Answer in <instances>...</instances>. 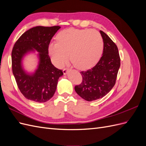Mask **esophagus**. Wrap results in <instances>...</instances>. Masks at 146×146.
<instances>
[{
    "instance_id": "obj_1",
    "label": "esophagus",
    "mask_w": 146,
    "mask_h": 146,
    "mask_svg": "<svg viewBox=\"0 0 146 146\" xmlns=\"http://www.w3.org/2000/svg\"><path fill=\"white\" fill-rule=\"evenodd\" d=\"M68 70H69L68 69H64L63 70V72L64 75L67 74L68 72Z\"/></svg>"
}]
</instances>
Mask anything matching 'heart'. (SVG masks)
Wrapping results in <instances>:
<instances>
[{
	"mask_svg": "<svg viewBox=\"0 0 146 146\" xmlns=\"http://www.w3.org/2000/svg\"><path fill=\"white\" fill-rule=\"evenodd\" d=\"M56 38L57 42L48 44V53L58 68L66 63L69 55L76 68L86 69L98 63L102 54L103 39L95 30L69 29L61 31Z\"/></svg>",
	"mask_w": 146,
	"mask_h": 146,
	"instance_id": "obj_1",
	"label": "heart"
}]
</instances>
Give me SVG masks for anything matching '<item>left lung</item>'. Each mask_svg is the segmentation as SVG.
<instances>
[{
	"instance_id": "1",
	"label": "left lung",
	"mask_w": 146,
	"mask_h": 146,
	"mask_svg": "<svg viewBox=\"0 0 146 146\" xmlns=\"http://www.w3.org/2000/svg\"><path fill=\"white\" fill-rule=\"evenodd\" d=\"M100 33L104 41L102 56L94 67L80 72L82 82L75 86L77 93L87 101L102 98L111 90L121 65L117 46L105 33Z\"/></svg>"
}]
</instances>
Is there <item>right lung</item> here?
<instances>
[{"label": "right lung", "mask_w": 146, "mask_h": 146, "mask_svg": "<svg viewBox=\"0 0 146 146\" xmlns=\"http://www.w3.org/2000/svg\"><path fill=\"white\" fill-rule=\"evenodd\" d=\"M60 28L33 27L22 35L15 44L11 53L12 70L17 86L26 99L43 103L55 94L58 78L63 73L52 64L48 46ZM35 51L38 52L37 68L34 72L29 73L23 68V60L26 55Z\"/></svg>", "instance_id": "right-lung-1"}]
</instances>
